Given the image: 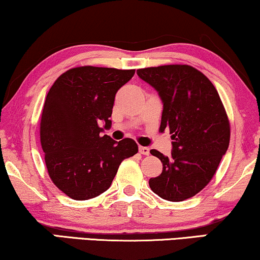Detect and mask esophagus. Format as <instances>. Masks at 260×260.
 <instances>
[{"label":"esophagus","mask_w":260,"mask_h":260,"mask_svg":"<svg viewBox=\"0 0 260 260\" xmlns=\"http://www.w3.org/2000/svg\"><path fill=\"white\" fill-rule=\"evenodd\" d=\"M138 150H140L142 155H149V154H150V150H149V148H147V147H140V148H138Z\"/></svg>","instance_id":"esophagus-1"}]
</instances>
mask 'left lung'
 Returning a JSON list of instances; mask_svg holds the SVG:
<instances>
[{"label":"left lung","mask_w":260,"mask_h":260,"mask_svg":"<svg viewBox=\"0 0 260 260\" xmlns=\"http://www.w3.org/2000/svg\"><path fill=\"white\" fill-rule=\"evenodd\" d=\"M138 77L157 91L163 103L159 130L172 134V156L152 149L161 159V175L149 186L165 200H187L209 183L230 144V122L211 80L189 65L137 70Z\"/></svg>","instance_id":"obj_1"}]
</instances>
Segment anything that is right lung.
<instances>
[{
  "instance_id": "right-lung-1",
  "label": "right lung",
  "mask_w": 260,
  "mask_h": 260,
  "mask_svg": "<svg viewBox=\"0 0 260 260\" xmlns=\"http://www.w3.org/2000/svg\"><path fill=\"white\" fill-rule=\"evenodd\" d=\"M134 74L135 70L76 67L62 73L47 93L40 122L46 167L53 183L73 200L108 190L123 159L137 154L131 138L116 142L102 136L111 127L117 91Z\"/></svg>"
}]
</instances>
